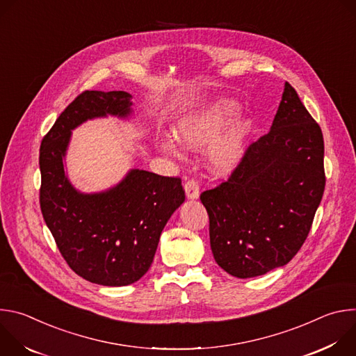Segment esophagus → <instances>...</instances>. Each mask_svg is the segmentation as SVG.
<instances>
[{
    "label": "esophagus",
    "mask_w": 356,
    "mask_h": 356,
    "mask_svg": "<svg viewBox=\"0 0 356 356\" xmlns=\"http://www.w3.org/2000/svg\"><path fill=\"white\" fill-rule=\"evenodd\" d=\"M184 190H186L187 198H190V200H195L200 195V188H198V184L194 179L187 180V183L184 184Z\"/></svg>",
    "instance_id": "esophagus-1"
}]
</instances>
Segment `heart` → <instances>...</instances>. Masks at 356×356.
Wrapping results in <instances>:
<instances>
[{
  "label": "heart",
  "instance_id": "b5f03b06",
  "mask_svg": "<svg viewBox=\"0 0 356 356\" xmlns=\"http://www.w3.org/2000/svg\"><path fill=\"white\" fill-rule=\"evenodd\" d=\"M232 110L234 107L227 101H220L209 108L186 114L175 125L176 142L190 150L206 147L218 135ZM245 136L246 125L241 120H235L210 146L209 165L216 175H228L238 166L243 155ZM176 142L166 139L162 142V149L172 156H179Z\"/></svg>",
  "mask_w": 356,
  "mask_h": 356
}]
</instances>
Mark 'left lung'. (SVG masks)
Masks as SVG:
<instances>
[{
  "instance_id": "left-lung-1",
  "label": "left lung",
  "mask_w": 356,
  "mask_h": 356,
  "mask_svg": "<svg viewBox=\"0 0 356 356\" xmlns=\"http://www.w3.org/2000/svg\"><path fill=\"white\" fill-rule=\"evenodd\" d=\"M324 187L321 128L286 81L270 131L249 145L227 181L200 195L218 266L246 279L289 264L310 232Z\"/></svg>"
}]
</instances>
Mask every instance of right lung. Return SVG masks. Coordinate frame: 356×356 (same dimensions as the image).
Wrapping results in <instances>:
<instances>
[{
	"label": "right lung",
	"instance_id": "obj_1",
	"mask_svg": "<svg viewBox=\"0 0 356 356\" xmlns=\"http://www.w3.org/2000/svg\"><path fill=\"white\" fill-rule=\"evenodd\" d=\"M127 91H84L59 115L40 145V210L74 273L103 286H128L154 262L161 234L183 204L179 177L132 169L101 193L76 190L65 172L72 131L87 120L132 114Z\"/></svg>",
	"mask_w": 356,
	"mask_h": 356
}]
</instances>
